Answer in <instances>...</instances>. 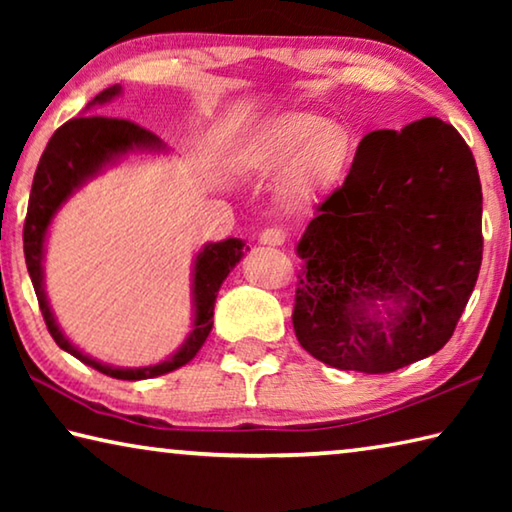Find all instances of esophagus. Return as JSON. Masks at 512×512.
I'll list each match as a JSON object with an SVG mask.
<instances>
[{"label": "esophagus", "instance_id": "esophagus-1", "mask_svg": "<svg viewBox=\"0 0 512 512\" xmlns=\"http://www.w3.org/2000/svg\"><path fill=\"white\" fill-rule=\"evenodd\" d=\"M284 239H287V235H284L282 230H277V228H268V230H264L262 235H259V244L262 246H273V248H277V246H282L284 244Z\"/></svg>", "mask_w": 512, "mask_h": 512}]
</instances>
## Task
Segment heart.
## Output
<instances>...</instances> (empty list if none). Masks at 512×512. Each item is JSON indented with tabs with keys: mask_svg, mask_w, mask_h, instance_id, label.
Listing matches in <instances>:
<instances>
[{
	"mask_svg": "<svg viewBox=\"0 0 512 512\" xmlns=\"http://www.w3.org/2000/svg\"><path fill=\"white\" fill-rule=\"evenodd\" d=\"M348 153V133L309 112H284L264 121L246 144V162L253 169L262 173L289 169L287 194L293 201H307L332 183Z\"/></svg>",
	"mask_w": 512,
	"mask_h": 512,
	"instance_id": "obj_1",
	"label": "heart"
}]
</instances>
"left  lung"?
<instances>
[{
    "instance_id": "left-lung-1",
    "label": "left lung",
    "mask_w": 512,
    "mask_h": 512,
    "mask_svg": "<svg viewBox=\"0 0 512 512\" xmlns=\"http://www.w3.org/2000/svg\"><path fill=\"white\" fill-rule=\"evenodd\" d=\"M481 212L474 155L454 126L424 117L363 137L296 246L302 348L368 375L436 354L479 277Z\"/></svg>"
}]
</instances>
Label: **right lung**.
<instances>
[{
    "label": "right lung",
    "instance_id": "obj_1",
    "mask_svg": "<svg viewBox=\"0 0 512 512\" xmlns=\"http://www.w3.org/2000/svg\"><path fill=\"white\" fill-rule=\"evenodd\" d=\"M117 97H121V85H110L85 106L88 117L67 121L51 135L47 149L38 162L36 176H33L27 221H24V257H27V268L33 289H36L40 311L58 348L83 361L85 366L103 372V375L137 381L167 375V372L178 370L196 357V352L203 348V343L212 332L214 302L219 296L221 284L250 248L246 246V241L230 237L216 241V244H205L198 250L192 268V332L187 334L185 343L176 352H171L160 363L144 368L110 366V363L92 359L90 354H85L67 339L56 323L45 291V246L51 221H54L60 207L67 203L69 196L79 192L88 180L97 178L108 167H115V164L128 158V155L169 151L158 135L133 124V121L90 115L92 108L110 103Z\"/></svg>",
    "mask_w": 512,
    "mask_h": 512
}]
</instances>
